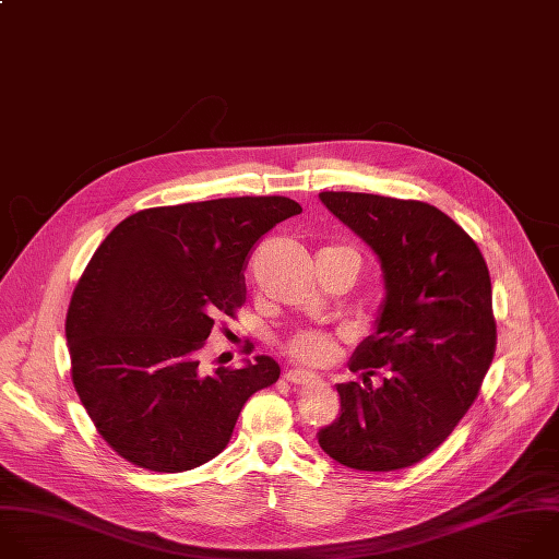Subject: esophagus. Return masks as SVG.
Returning a JSON list of instances; mask_svg holds the SVG:
<instances>
[{
  "label": "esophagus",
  "instance_id": "1",
  "mask_svg": "<svg viewBox=\"0 0 559 559\" xmlns=\"http://www.w3.org/2000/svg\"><path fill=\"white\" fill-rule=\"evenodd\" d=\"M285 380L289 382V384H311V382H316V376L313 373H309V370H300V368H292V370H287L285 373Z\"/></svg>",
  "mask_w": 559,
  "mask_h": 559
}]
</instances>
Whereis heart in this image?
<instances>
[{"mask_svg": "<svg viewBox=\"0 0 559 559\" xmlns=\"http://www.w3.org/2000/svg\"><path fill=\"white\" fill-rule=\"evenodd\" d=\"M285 353L302 366H329L337 357V340L324 331L300 329L287 340Z\"/></svg>", "mask_w": 559, "mask_h": 559, "instance_id": "1", "label": "heart"}]
</instances>
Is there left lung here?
<instances>
[{"label": "left lung", "instance_id": "left-lung-1", "mask_svg": "<svg viewBox=\"0 0 559 559\" xmlns=\"http://www.w3.org/2000/svg\"><path fill=\"white\" fill-rule=\"evenodd\" d=\"M320 200L380 257L386 300L348 364L364 384H337L342 413L318 443L350 469H404L432 454L480 393L496 353L489 270L476 241L426 202L346 191Z\"/></svg>", "mask_w": 559, "mask_h": 559}]
</instances>
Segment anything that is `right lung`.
<instances>
[{
    "label": "right lung",
    "instance_id": "right-lung-1",
    "mask_svg": "<svg viewBox=\"0 0 559 559\" xmlns=\"http://www.w3.org/2000/svg\"><path fill=\"white\" fill-rule=\"evenodd\" d=\"M300 213L281 195L157 206L98 246L66 337L79 400L118 456L164 474L200 467L224 452L246 402L278 380L267 355L206 376L200 353L217 316L243 307L254 246Z\"/></svg>",
    "mask_w": 559,
    "mask_h": 559
}]
</instances>
